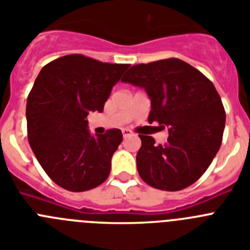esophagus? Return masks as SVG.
<instances>
[{
  "label": "esophagus",
  "instance_id": "esophagus-1",
  "mask_svg": "<svg viewBox=\"0 0 250 250\" xmlns=\"http://www.w3.org/2000/svg\"><path fill=\"white\" fill-rule=\"evenodd\" d=\"M131 131H130L129 129H123V136L124 138H129V136H131Z\"/></svg>",
  "mask_w": 250,
  "mask_h": 250
}]
</instances>
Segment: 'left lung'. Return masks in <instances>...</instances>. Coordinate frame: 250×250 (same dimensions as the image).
<instances>
[{"label": "left lung", "mask_w": 250, "mask_h": 250, "mask_svg": "<svg viewBox=\"0 0 250 250\" xmlns=\"http://www.w3.org/2000/svg\"><path fill=\"white\" fill-rule=\"evenodd\" d=\"M151 100L149 123L167 127L165 144L140 134L136 155L140 178L150 187L178 191L195 183L219 150L225 126L222 99L208 77L179 59L132 66L121 79Z\"/></svg>", "instance_id": "8db88e82"}]
</instances>
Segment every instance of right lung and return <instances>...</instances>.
<instances>
[{
	"label": "right lung",
	"instance_id": "add662e5",
	"mask_svg": "<svg viewBox=\"0 0 250 250\" xmlns=\"http://www.w3.org/2000/svg\"><path fill=\"white\" fill-rule=\"evenodd\" d=\"M127 63L101 62L74 54L40 71L26 105L27 138L52 182L70 191H86L105 182L123 132L91 135L87 115L101 112Z\"/></svg>",
	"mask_w": 250,
	"mask_h": 250
}]
</instances>
